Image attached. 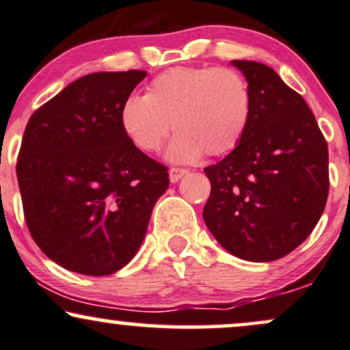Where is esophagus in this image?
<instances>
[{"label": "esophagus", "instance_id": "esophagus-1", "mask_svg": "<svg viewBox=\"0 0 350 350\" xmlns=\"http://www.w3.org/2000/svg\"><path fill=\"white\" fill-rule=\"evenodd\" d=\"M187 174H188V170H185V168L174 167V168H170V170H168V178H170L172 183H176L180 178H182V176H185Z\"/></svg>", "mask_w": 350, "mask_h": 350}]
</instances>
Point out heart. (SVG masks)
I'll list each match as a JSON object with an SVG mask.
<instances>
[{"instance_id":"b5f03b06","label":"heart","mask_w":350,"mask_h":350,"mask_svg":"<svg viewBox=\"0 0 350 350\" xmlns=\"http://www.w3.org/2000/svg\"><path fill=\"white\" fill-rule=\"evenodd\" d=\"M252 118V92L231 68L175 67L155 77L146 94H131L119 108V124L134 147L157 152L170 133V162L188 163L224 155L239 146Z\"/></svg>"}]
</instances>
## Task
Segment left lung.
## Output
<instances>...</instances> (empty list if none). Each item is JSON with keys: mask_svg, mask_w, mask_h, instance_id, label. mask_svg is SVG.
Instances as JSON below:
<instances>
[{"mask_svg": "<svg viewBox=\"0 0 350 350\" xmlns=\"http://www.w3.org/2000/svg\"><path fill=\"white\" fill-rule=\"evenodd\" d=\"M252 92L244 139L204 168L211 195L203 219L232 256L249 262L285 257L310 236L329 191L327 144L313 111L273 68L232 60Z\"/></svg>", "mask_w": 350, "mask_h": 350, "instance_id": "8db88e82", "label": "left lung"}]
</instances>
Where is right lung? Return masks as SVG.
Instances as JSON below:
<instances>
[{"label": "right lung", "instance_id": "add662e5", "mask_svg": "<svg viewBox=\"0 0 350 350\" xmlns=\"http://www.w3.org/2000/svg\"><path fill=\"white\" fill-rule=\"evenodd\" d=\"M147 72L90 73L29 119L18 183L32 239L70 272L111 275L146 237L167 168L134 147L119 108Z\"/></svg>", "mask_w": 350, "mask_h": 350}]
</instances>
